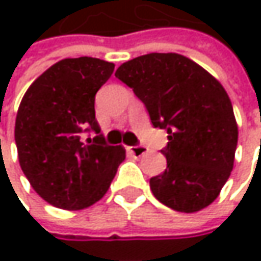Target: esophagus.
Listing matches in <instances>:
<instances>
[{
  "label": "esophagus",
  "instance_id": "1",
  "mask_svg": "<svg viewBox=\"0 0 261 261\" xmlns=\"http://www.w3.org/2000/svg\"><path fill=\"white\" fill-rule=\"evenodd\" d=\"M128 151L134 157H142L148 152V146L145 145H136V146H128Z\"/></svg>",
  "mask_w": 261,
  "mask_h": 261
}]
</instances>
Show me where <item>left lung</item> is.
Wrapping results in <instances>:
<instances>
[{
	"label": "left lung",
	"mask_w": 261,
	"mask_h": 261,
	"mask_svg": "<svg viewBox=\"0 0 261 261\" xmlns=\"http://www.w3.org/2000/svg\"><path fill=\"white\" fill-rule=\"evenodd\" d=\"M115 75L145 104L152 125L168 131V166L149 180L154 196L184 213L210 205L233 171L239 136L222 84L175 53L136 57Z\"/></svg>",
	"instance_id": "1"
}]
</instances>
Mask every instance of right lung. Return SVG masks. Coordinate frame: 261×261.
<instances>
[{
    "label": "right lung",
    "mask_w": 261,
    "mask_h": 261,
    "mask_svg": "<svg viewBox=\"0 0 261 261\" xmlns=\"http://www.w3.org/2000/svg\"><path fill=\"white\" fill-rule=\"evenodd\" d=\"M113 69V63L93 57L60 60L19 104L15 142L21 169L54 207L81 210L99 201L125 159L122 146L106 143L95 119V95Z\"/></svg>",
    "instance_id": "right-lung-1"
}]
</instances>
